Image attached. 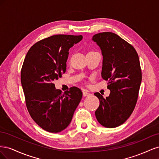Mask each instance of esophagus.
<instances>
[{
    "mask_svg": "<svg viewBox=\"0 0 159 159\" xmlns=\"http://www.w3.org/2000/svg\"><path fill=\"white\" fill-rule=\"evenodd\" d=\"M83 95H84V96H88V95H90V93L88 91H87V90H84V91H83Z\"/></svg>",
    "mask_w": 159,
    "mask_h": 159,
    "instance_id": "esophagus-1",
    "label": "esophagus"
}]
</instances>
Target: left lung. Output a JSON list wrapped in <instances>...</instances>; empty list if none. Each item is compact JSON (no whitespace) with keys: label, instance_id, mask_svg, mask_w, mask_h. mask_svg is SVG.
Returning <instances> with one entry per match:
<instances>
[{"label":"left lung","instance_id":"left-lung-1","mask_svg":"<svg viewBox=\"0 0 159 159\" xmlns=\"http://www.w3.org/2000/svg\"><path fill=\"white\" fill-rule=\"evenodd\" d=\"M92 40L102 50V77L109 81L111 91L106 98L94 93L99 100L95 117L103 127H117L127 121L137 102L142 80L139 56L131 44L115 33L96 34Z\"/></svg>","mask_w":159,"mask_h":159}]
</instances>
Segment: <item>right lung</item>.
<instances>
[{"mask_svg": "<svg viewBox=\"0 0 159 159\" xmlns=\"http://www.w3.org/2000/svg\"><path fill=\"white\" fill-rule=\"evenodd\" d=\"M83 36L58 34L37 42L27 52L21 84L31 117L46 131L58 133L69 125L82 98L77 87L62 93L53 81L66 70L69 49Z\"/></svg>", "mask_w": 159, "mask_h": 159, "instance_id": "add662e5", "label": "right lung"}]
</instances>
